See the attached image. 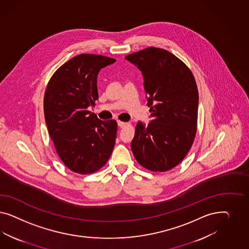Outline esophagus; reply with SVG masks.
Masks as SVG:
<instances>
[{
	"mask_svg": "<svg viewBox=\"0 0 249 249\" xmlns=\"http://www.w3.org/2000/svg\"><path fill=\"white\" fill-rule=\"evenodd\" d=\"M127 125V123L126 122H122V121H118V126L120 127V128H124L125 126Z\"/></svg>",
	"mask_w": 249,
	"mask_h": 249,
	"instance_id": "34e87169",
	"label": "esophagus"
}]
</instances>
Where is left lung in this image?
Wrapping results in <instances>:
<instances>
[{
  "label": "left lung",
  "instance_id": "left-lung-1",
  "mask_svg": "<svg viewBox=\"0 0 249 249\" xmlns=\"http://www.w3.org/2000/svg\"><path fill=\"white\" fill-rule=\"evenodd\" d=\"M125 58L142 72L151 107V122L137 123L133 155L150 171H169L184 159L196 138L199 95L195 76L181 59L161 48L148 47Z\"/></svg>",
  "mask_w": 249,
  "mask_h": 249
}]
</instances>
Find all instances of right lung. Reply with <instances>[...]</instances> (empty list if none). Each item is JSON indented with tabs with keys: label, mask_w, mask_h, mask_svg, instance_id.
Returning a JSON list of instances; mask_svg holds the SVG:
<instances>
[{
	"label": "right lung",
	"mask_w": 249,
	"mask_h": 249,
	"mask_svg": "<svg viewBox=\"0 0 249 249\" xmlns=\"http://www.w3.org/2000/svg\"><path fill=\"white\" fill-rule=\"evenodd\" d=\"M115 61L101 54H78L47 84L44 112L49 136L61 160L76 174L97 172L113 151L117 121H100L89 107L98 99V72Z\"/></svg>",
	"instance_id": "right-lung-1"
}]
</instances>
